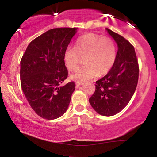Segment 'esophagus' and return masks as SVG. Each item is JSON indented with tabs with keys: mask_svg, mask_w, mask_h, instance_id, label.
I'll use <instances>...</instances> for the list:
<instances>
[{
	"mask_svg": "<svg viewBox=\"0 0 157 157\" xmlns=\"http://www.w3.org/2000/svg\"><path fill=\"white\" fill-rule=\"evenodd\" d=\"M76 84H77V86H82V85H83L84 83H83V82H76Z\"/></svg>",
	"mask_w": 157,
	"mask_h": 157,
	"instance_id": "34e87169",
	"label": "esophagus"
}]
</instances>
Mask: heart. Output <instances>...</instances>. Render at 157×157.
Wrapping results in <instances>:
<instances>
[{
    "instance_id": "1",
    "label": "heart",
    "mask_w": 157,
    "mask_h": 157,
    "mask_svg": "<svg viewBox=\"0 0 157 157\" xmlns=\"http://www.w3.org/2000/svg\"><path fill=\"white\" fill-rule=\"evenodd\" d=\"M82 59L85 66L71 75L76 82H84L98 75H105L116 60V47L109 37L96 34L84 35L77 40L76 48L68 46L64 52V62L69 71H75Z\"/></svg>"
}]
</instances>
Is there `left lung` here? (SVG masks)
I'll return each instance as SVG.
<instances>
[{"label": "left lung", "mask_w": 157, "mask_h": 157, "mask_svg": "<svg viewBox=\"0 0 157 157\" xmlns=\"http://www.w3.org/2000/svg\"><path fill=\"white\" fill-rule=\"evenodd\" d=\"M106 29L117 44L116 60L109 72L96 81L89 102L99 114L109 117L121 111L130 102L137 86L140 70L133 45L119 34Z\"/></svg>", "instance_id": "1"}]
</instances>
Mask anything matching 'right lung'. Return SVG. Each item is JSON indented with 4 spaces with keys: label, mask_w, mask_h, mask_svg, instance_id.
<instances>
[{
    "label": "right lung",
    "mask_w": 157,
    "mask_h": 157,
    "mask_svg": "<svg viewBox=\"0 0 157 157\" xmlns=\"http://www.w3.org/2000/svg\"><path fill=\"white\" fill-rule=\"evenodd\" d=\"M76 32L52 29L34 39L21 58V88L32 109L46 120L63 115L75 91L74 82L60 86L68 77L64 52Z\"/></svg>",
    "instance_id": "1"
}]
</instances>
